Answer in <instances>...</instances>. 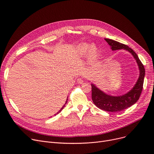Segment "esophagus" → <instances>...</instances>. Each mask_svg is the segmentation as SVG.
I'll list each match as a JSON object with an SVG mask.
<instances>
[{"instance_id": "obj_1", "label": "esophagus", "mask_w": 154, "mask_h": 154, "mask_svg": "<svg viewBox=\"0 0 154 154\" xmlns=\"http://www.w3.org/2000/svg\"><path fill=\"white\" fill-rule=\"evenodd\" d=\"M77 82L79 84H82L84 82V80L82 79H81V78H79V79H77Z\"/></svg>"}]
</instances>
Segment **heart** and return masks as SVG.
I'll list each match as a JSON object with an SVG mask.
<instances>
[{
    "label": "heart",
    "instance_id": "heart-1",
    "mask_svg": "<svg viewBox=\"0 0 154 154\" xmlns=\"http://www.w3.org/2000/svg\"><path fill=\"white\" fill-rule=\"evenodd\" d=\"M88 51V54L92 57H95L98 54V50L96 46L90 45L87 43H83L79 47V52L81 55H86Z\"/></svg>",
    "mask_w": 154,
    "mask_h": 154
}]
</instances>
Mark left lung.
I'll return each mask as SVG.
<instances>
[{
  "instance_id": "obj_1",
  "label": "left lung",
  "mask_w": 154,
  "mask_h": 154,
  "mask_svg": "<svg viewBox=\"0 0 154 154\" xmlns=\"http://www.w3.org/2000/svg\"><path fill=\"white\" fill-rule=\"evenodd\" d=\"M112 51L124 49L128 51L134 56L138 64L140 74L138 80L132 89L127 94L120 96H112L106 94L93 84L92 86V99L94 103L99 109L111 112H120L132 106L139 100L143 88L145 77V69L138 55L128 46L121 44L116 40L105 38Z\"/></svg>"
}]
</instances>
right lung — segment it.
I'll use <instances>...</instances> for the list:
<instances>
[{
    "mask_svg": "<svg viewBox=\"0 0 154 154\" xmlns=\"http://www.w3.org/2000/svg\"><path fill=\"white\" fill-rule=\"evenodd\" d=\"M67 100H68V99H67V100H66V103H65V104H64V106H63V107H62V108L60 109V110H59V112H58L57 113V114H55V116L56 114H59V112H60V111H61V110H62V109H63L64 108L65 106H66V103H67Z\"/></svg>",
    "mask_w": 154,
    "mask_h": 154,
    "instance_id": "add662e5",
    "label": "right lung"
}]
</instances>
